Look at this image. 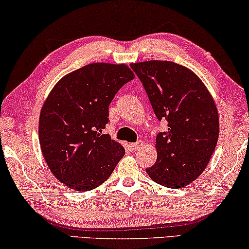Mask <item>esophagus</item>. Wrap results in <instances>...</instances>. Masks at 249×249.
Listing matches in <instances>:
<instances>
[{
    "label": "esophagus",
    "mask_w": 249,
    "mask_h": 249,
    "mask_svg": "<svg viewBox=\"0 0 249 249\" xmlns=\"http://www.w3.org/2000/svg\"><path fill=\"white\" fill-rule=\"evenodd\" d=\"M142 145H143V141H142V140H138V141L136 142V143H130V148H131L132 151H136V150L140 149Z\"/></svg>",
    "instance_id": "34e87169"
}]
</instances>
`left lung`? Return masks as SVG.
Here are the masks:
<instances>
[{
  "label": "left lung",
  "mask_w": 249,
  "mask_h": 249,
  "mask_svg": "<svg viewBox=\"0 0 249 249\" xmlns=\"http://www.w3.org/2000/svg\"><path fill=\"white\" fill-rule=\"evenodd\" d=\"M154 115L168 121V131L156 139L157 162L145 169L154 182L177 189L197 178L217 143L216 106L201 79L173 62L149 60L131 64Z\"/></svg>",
  "instance_id": "obj_1"
}]
</instances>
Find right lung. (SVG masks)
I'll use <instances>...</instances> for the list:
<instances>
[{"label": "right lung", "instance_id": "obj_1", "mask_svg": "<svg viewBox=\"0 0 249 249\" xmlns=\"http://www.w3.org/2000/svg\"><path fill=\"white\" fill-rule=\"evenodd\" d=\"M134 78L128 66L89 64L64 76L40 111L38 136L48 168L75 191H90L111 175L124 149L104 130L109 105Z\"/></svg>", "mask_w": 249, "mask_h": 249}]
</instances>
